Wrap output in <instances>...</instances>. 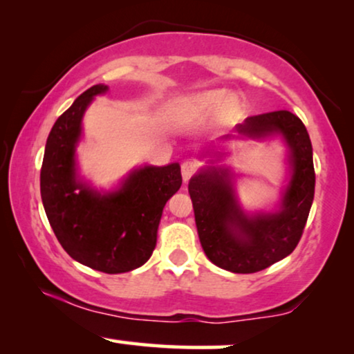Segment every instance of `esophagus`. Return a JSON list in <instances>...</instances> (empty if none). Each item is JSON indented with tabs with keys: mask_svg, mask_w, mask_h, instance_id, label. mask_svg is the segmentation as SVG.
I'll use <instances>...</instances> for the list:
<instances>
[{
	"mask_svg": "<svg viewBox=\"0 0 354 354\" xmlns=\"http://www.w3.org/2000/svg\"><path fill=\"white\" fill-rule=\"evenodd\" d=\"M199 169V165L194 160H186V162L181 163V174H183V180L189 181L192 176L197 173Z\"/></svg>",
	"mask_w": 354,
	"mask_h": 354,
	"instance_id": "34e87169",
	"label": "esophagus"
}]
</instances>
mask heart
<instances>
[{
    "mask_svg": "<svg viewBox=\"0 0 354 354\" xmlns=\"http://www.w3.org/2000/svg\"><path fill=\"white\" fill-rule=\"evenodd\" d=\"M243 113L241 98L236 95L228 97L221 91L197 93L183 103V118L187 121H205L215 115L220 124H232L243 116Z\"/></svg>",
    "mask_w": 354,
    "mask_h": 354,
    "instance_id": "b5f03b06",
    "label": "heart"
}]
</instances>
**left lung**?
<instances>
[{
  "label": "left lung",
  "mask_w": 354,
  "mask_h": 354,
  "mask_svg": "<svg viewBox=\"0 0 354 354\" xmlns=\"http://www.w3.org/2000/svg\"><path fill=\"white\" fill-rule=\"evenodd\" d=\"M236 131L251 138L280 133L291 149L293 178L281 210L246 216L234 201L228 171H202L189 181L196 225L205 256L234 273H254L281 261L298 246L314 199L313 145L303 121L280 110L249 116Z\"/></svg>",
  "instance_id": "8db88e82"
}]
</instances>
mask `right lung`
I'll return each instance as SVG.
<instances>
[{
  "label": "right lung",
  "mask_w": 354,
  "mask_h": 354,
  "mask_svg": "<svg viewBox=\"0 0 354 354\" xmlns=\"http://www.w3.org/2000/svg\"><path fill=\"white\" fill-rule=\"evenodd\" d=\"M106 86L81 93L61 115L46 139L40 192L55 236L71 257L93 270H134L152 256L163 207L181 187V168L144 167L120 191L98 194L75 178L74 149L84 111Z\"/></svg>",
  "instance_id": "right-lung-1"
}]
</instances>
